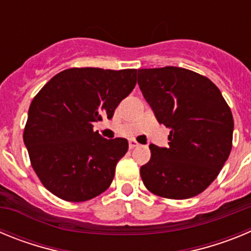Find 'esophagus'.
<instances>
[{
  "label": "esophagus",
  "mask_w": 251,
  "mask_h": 251,
  "mask_svg": "<svg viewBox=\"0 0 251 251\" xmlns=\"http://www.w3.org/2000/svg\"><path fill=\"white\" fill-rule=\"evenodd\" d=\"M139 146V143L137 141H134V139H130L129 141V148H136V147H138Z\"/></svg>",
  "instance_id": "1"
}]
</instances>
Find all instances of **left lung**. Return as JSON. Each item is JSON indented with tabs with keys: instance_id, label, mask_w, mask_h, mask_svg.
Here are the masks:
<instances>
[{
	"instance_id": "left-lung-1",
	"label": "left lung",
	"mask_w": 251,
	"mask_h": 251,
	"mask_svg": "<svg viewBox=\"0 0 251 251\" xmlns=\"http://www.w3.org/2000/svg\"><path fill=\"white\" fill-rule=\"evenodd\" d=\"M138 85L158 123L170 128L168 146H150L142 181L157 196L185 200L205 191L232 147L234 119L210 79L188 69H139Z\"/></svg>"
}]
</instances>
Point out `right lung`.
<instances>
[{
	"label": "right lung",
	"mask_w": 251,
	"mask_h": 251,
	"mask_svg": "<svg viewBox=\"0 0 251 251\" xmlns=\"http://www.w3.org/2000/svg\"><path fill=\"white\" fill-rule=\"evenodd\" d=\"M136 83V69L72 68L51 77L32 99L24 142L31 166L51 194L81 202L109 187L128 141L103 138L93 123L104 115L112 119Z\"/></svg>",
	"instance_id": "add662e5"
}]
</instances>
